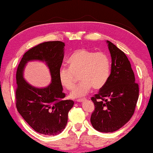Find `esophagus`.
<instances>
[{
    "label": "esophagus",
    "mask_w": 153,
    "mask_h": 153,
    "mask_svg": "<svg viewBox=\"0 0 153 153\" xmlns=\"http://www.w3.org/2000/svg\"><path fill=\"white\" fill-rule=\"evenodd\" d=\"M85 100H86L85 98H82V99H78V100H77L76 101H77V102H81L85 101Z\"/></svg>",
    "instance_id": "1"
}]
</instances>
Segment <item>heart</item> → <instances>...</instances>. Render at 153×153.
I'll return each instance as SVG.
<instances>
[{
	"instance_id": "1",
	"label": "heart",
	"mask_w": 153,
	"mask_h": 153,
	"mask_svg": "<svg viewBox=\"0 0 153 153\" xmlns=\"http://www.w3.org/2000/svg\"><path fill=\"white\" fill-rule=\"evenodd\" d=\"M69 68H61L59 72L60 83L63 88L72 90L78 80L81 82L71 93V98L86 95L93 88H102L109 79L111 60L104 52L81 49L75 51L68 60Z\"/></svg>"
}]
</instances>
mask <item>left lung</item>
Instances as JSON below:
<instances>
[{
    "label": "left lung",
    "instance_id": "obj_1",
    "mask_svg": "<svg viewBox=\"0 0 153 153\" xmlns=\"http://www.w3.org/2000/svg\"><path fill=\"white\" fill-rule=\"evenodd\" d=\"M111 69L106 84L91 97L94 110L90 121L97 131L111 133L125 125L134 114L139 95L138 84L126 54L107 41Z\"/></svg>",
    "mask_w": 153,
    "mask_h": 153
}]
</instances>
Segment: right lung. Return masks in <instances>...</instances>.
Wrapping results in <instances>:
<instances>
[{
    "instance_id": "obj_1",
    "label": "right lung",
    "mask_w": 153,
    "mask_h": 153,
    "mask_svg": "<svg viewBox=\"0 0 153 153\" xmlns=\"http://www.w3.org/2000/svg\"><path fill=\"white\" fill-rule=\"evenodd\" d=\"M65 44L60 41L46 42L28 50L23 55L16 73V107L20 114L36 132L46 136L61 133L68 121V114L73 100L65 97L59 79V72L64 56ZM32 59L45 61L50 68L52 83L46 88H36L23 78L26 63Z\"/></svg>"
}]
</instances>
